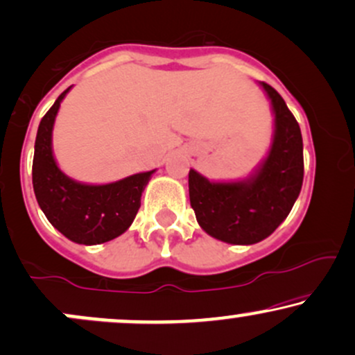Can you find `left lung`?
Listing matches in <instances>:
<instances>
[{
  "label": "left lung",
  "instance_id": "obj_1",
  "mask_svg": "<svg viewBox=\"0 0 355 355\" xmlns=\"http://www.w3.org/2000/svg\"><path fill=\"white\" fill-rule=\"evenodd\" d=\"M272 103L270 151L249 181L212 182L189 171V199L199 226L229 244H256L272 234L293 209L302 187V135L294 114L272 86L262 83Z\"/></svg>",
  "mask_w": 355,
  "mask_h": 355
}]
</instances>
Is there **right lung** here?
Here are the masks:
<instances>
[{
    "label": "right lung",
    "instance_id": "add662e5",
    "mask_svg": "<svg viewBox=\"0 0 355 355\" xmlns=\"http://www.w3.org/2000/svg\"><path fill=\"white\" fill-rule=\"evenodd\" d=\"M68 87L54 101L37 128L33 157V189L44 216L61 234L78 244H101L123 234L141 207V194L154 171L111 182L81 184L61 173L54 161L51 132Z\"/></svg>",
    "mask_w": 355,
    "mask_h": 355
}]
</instances>
